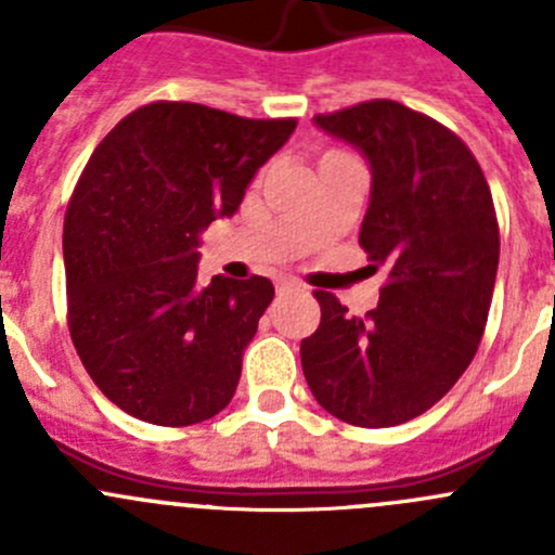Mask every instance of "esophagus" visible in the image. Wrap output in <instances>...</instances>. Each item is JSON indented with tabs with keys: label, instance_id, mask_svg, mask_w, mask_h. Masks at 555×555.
Masks as SVG:
<instances>
[{
	"label": "esophagus",
	"instance_id": "esophagus-1",
	"mask_svg": "<svg viewBox=\"0 0 555 555\" xmlns=\"http://www.w3.org/2000/svg\"><path fill=\"white\" fill-rule=\"evenodd\" d=\"M293 289H300V284L295 282V279L284 276V279H279V282H276V293H293Z\"/></svg>",
	"mask_w": 555,
	"mask_h": 555
}]
</instances>
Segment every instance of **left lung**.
Wrapping results in <instances>:
<instances>
[{
  "label": "left lung",
  "instance_id": "left-lung-1",
  "mask_svg": "<svg viewBox=\"0 0 555 555\" xmlns=\"http://www.w3.org/2000/svg\"><path fill=\"white\" fill-rule=\"evenodd\" d=\"M313 126L371 164L360 244L389 282L365 319L313 293L322 322L300 362L335 418L395 427L429 411L478 351L500 266L494 201L467 144L422 112L376 99Z\"/></svg>",
  "mask_w": 555,
  "mask_h": 555
}]
</instances>
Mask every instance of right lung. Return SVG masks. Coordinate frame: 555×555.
I'll return each mask as SVG.
<instances>
[{
  "mask_svg": "<svg viewBox=\"0 0 555 555\" xmlns=\"http://www.w3.org/2000/svg\"><path fill=\"white\" fill-rule=\"evenodd\" d=\"M295 120L155 102L88 160L64 220L69 333L93 384L133 418L188 427L220 413L273 300L266 276L198 284L201 233L233 217Z\"/></svg>",
  "mask_w": 555,
  "mask_h": 555,
  "instance_id": "1",
  "label": "right lung"
}]
</instances>
